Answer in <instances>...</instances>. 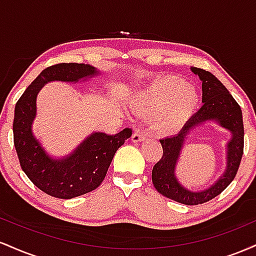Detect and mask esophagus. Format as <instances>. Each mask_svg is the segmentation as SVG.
Here are the masks:
<instances>
[{"instance_id": "1", "label": "esophagus", "mask_w": 256, "mask_h": 256, "mask_svg": "<svg viewBox=\"0 0 256 256\" xmlns=\"http://www.w3.org/2000/svg\"><path fill=\"white\" fill-rule=\"evenodd\" d=\"M131 138H132V142H134V143L142 142V140H144L146 138V134L144 131H137L132 134Z\"/></svg>"}]
</instances>
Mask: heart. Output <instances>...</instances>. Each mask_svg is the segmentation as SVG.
Returning <instances> with one entry per match:
<instances>
[{
	"label": "heart",
	"mask_w": 256,
	"mask_h": 256,
	"mask_svg": "<svg viewBox=\"0 0 256 256\" xmlns=\"http://www.w3.org/2000/svg\"><path fill=\"white\" fill-rule=\"evenodd\" d=\"M198 102V94L186 80L164 76L138 91L131 108L140 114H149L155 131L173 134L195 113Z\"/></svg>",
	"instance_id": "b5f03b06"
}]
</instances>
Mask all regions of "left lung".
I'll list each match as a JSON object with an SVG mask.
<instances>
[{"mask_svg":"<svg viewBox=\"0 0 256 256\" xmlns=\"http://www.w3.org/2000/svg\"><path fill=\"white\" fill-rule=\"evenodd\" d=\"M192 71L202 80V102L204 106L190 118L178 134L160 140L162 156L152 167V180L161 195L186 206L201 204L222 194L236 177L244 146V128L242 110L236 100L216 76L202 68L192 67ZM216 120L223 127L232 131V138L228 145V167L224 176L216 184L204 192H190L178 184L174 176V168L184 138L192 128L206 121Z\"/></svg>","mask_w":256,"mask_h":256,"instance_id":"left-lung-1","label":"left lung"}]
</instances>
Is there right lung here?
Masks as SVG:
<instances>
[{"mask_svg": "<svg viewBox=\"0 0 256 256\" xmlns=\"http://www.w3.org/2000/svg\"><path fill=\"white\" fill-rule=\"evenodd\" d=\"M95 74L98 71L90 64H52L40 72L16 104L13 136L20 166L38 189L52 198L68 200L98 188L116 152L132 134L128 128L116 134L95 132L70 156L61 160L49 158L34 137L31 124L36 116L37 94L43 85L52 80L78 82Z\"/></svg>", "mask_w": 256, "mask_h": 256, "instance_id": "right-lung-1", "label": "right lung"}]
</instances>
